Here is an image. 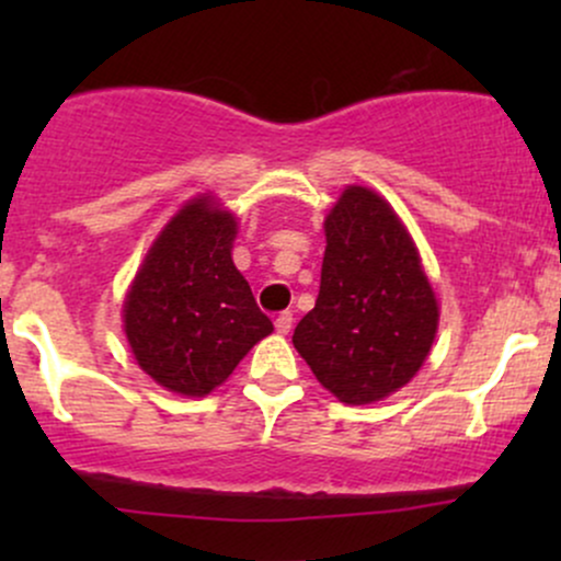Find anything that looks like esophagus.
I'll use <instances>...</instances> for the list:
<instances>
[{"label": "esophagus", "mask_w": 561, "mask_h": 561, "mask_svg": "<svg viewBox=\"0 0 561 561\" xmlns=\"http://www.w3.org/2000/svg\"><path fill=\"white\" fill-rule=\"evenodd\" d=\"M274 327H276V332H279V334H287L289 330H293V313L282 311L279 317L274 319Z\"/></svg>", "instance_id": "obj_1"}]
</instances>
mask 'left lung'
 <instances>
[{
	"label": "left lung",
	"mask_w": 561,
	"mask_h": 561,
	"mask_svg": "<svg viewBox=\"0 0 561 561\" xmlns=\"http://www.w3.org/2000/svg\"><path fill=\"white\" fill-rule=\"evenodd\" d=\"M317 306L293 345L332 396L382 401L420 371L437 332V300L416 244L388 199L347 186L324 221Z\"/></svg>",
	"instance_id": "8db88e82"
}]
</instances>
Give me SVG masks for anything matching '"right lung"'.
Listing matches in <instances>:
<instances>
[{
    "label": "right lung",
    "instance_id": "1",
    "mask_svg": "<svg viewBox=\"0 0 561 561\" xmlns=\"http://www.w3.org/2000/svg\"><path fill=\"white\" fill-rule=\"evenodd\" d=\"M234 237L237 218L214 197L190 199L152 242L124 300L134 358L179 396H208L274 332L231 261Z\"/></svg>",
    "mask_w": 561,
    "mask_h": 561
}]
</instances>
